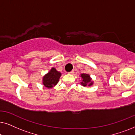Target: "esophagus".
<instances>
[{
  "label": "esophagus",
  "mask_w": 135,
  "mask_h": 135,
  "mask_svg": "<svg viewBox=\"0 0 135 135\" xmlns=\"http://www.w3.org/2000/svg\"><path fill=\"white\" fill-rule=\"evenodd\" d=\"M74 73V71H72L71 72H69V73H68L69 74H73Z\"/></svg>",
  "instance_id": "34e87169"
}]
</instances>
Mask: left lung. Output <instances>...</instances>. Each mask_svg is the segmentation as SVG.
<instances>
[{
    "label": "left lung",
    "instance_id": "1",
    "mask_svg": "<svg viewBox=\"0 0 135 135\" xmlns=\"http://www.w3.org/2000/svg\"><path fill=\"white\" fill-rule=\"evenodd\" d=\"M80 77L82 78V82H80V84L82 86H91L93 84V82L91 80V79L89 74L83 73L80 74Z\"/></svg>",
    "mask_w": 135,
    "mask_h": 135
}]
</instances>
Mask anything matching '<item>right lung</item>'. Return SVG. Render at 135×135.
Segmentation results:
<instances>
[{
	"mask_svg": "<svg viewBox=\"0 0 135 135\" xmlns=\"http://www.w3.org/2000/svg\"><path fill=\"white\" fill-rule=\"evenodd\" d=\"M61 73L57 71L54 68H52L47 74L43 77L44 85L48 88H51L55 86L59 82Z\"/></svg>",
	"mask_w": 135,
	"mask_h": 135,
	"instance_id": "right-lung-1",
	"label": "right lung"
}]
</instances>
